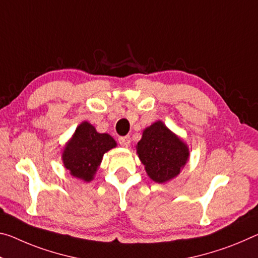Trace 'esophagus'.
Instances as JSON below:
<instances>
[{
  "label": "esophagus",
  "instance_id": "34e87169",
  "mask_svg": "<svg viewBox=\"0 0 258 258\" xmlns=\"http://www.w3.org/2000/svg\"><path fill=\"white\" fill-rule=\"evenodd\" d=\"M118 144L122 147H128L131 145V138L128 136L120 137L119 139H118Z\"/></svg>",
  "mask_w": 258,
  "mask_h": 258
}]
</instances>
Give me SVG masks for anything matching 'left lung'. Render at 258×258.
I'll return each instance as SVG.
<instances>
[{"label": "left lung", "instance_id": "8db88e82", "mask_svg": "<svg viewBox=\"0 0 258 258\" xmlns=\"http://www.w3.org/2000/svg\"><path fill=\"white\" fill-rule=\"evenodd\" d=\"M137 149L147 173L159 183L178 175L189 155L187 146L162 121L144 131Z\"/></svg>", "mask_w": 258, "mask_h": 258}]
</instances>
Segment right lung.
Here are the masks:
<instances>
[{
	"instance_id": "right-lung-1",
	"label": "right lung",
	"mask_w": 258,
	"mask_h": 258,
	"mask_svg": "<svg viewBox=\"0 0 258 258\" xmlns=\"http://www.w3.org/2000/svg\"><path fill=\"white\" fill-rule=\"evenodd\" d=\"M113 147L116 141L109 134L97 133L94 126L85 121L78 126L75 136L65 147L64 166L75 177L91 181L103 154Z\"/></svg>"
}]
</instances>
